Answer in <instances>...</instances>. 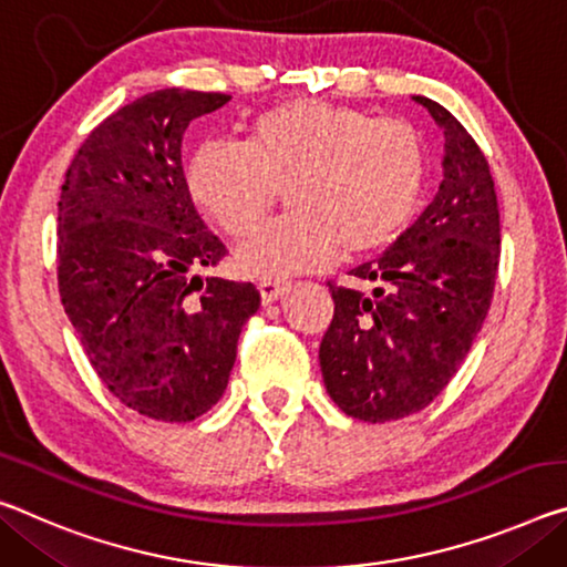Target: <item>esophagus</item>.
Wrapping results in <instances>:
<instances>
[{
  "mask_svg": "<svg viewBox=\"0 0 567 567\" xmlns=\"http://www.w3.org/2000/svg\"><path fill=\"white\" fill-rule=\"evenodd\" d=\"M259 295H262V302H275L280 300L285 292H290V282L287 280H277V277H265V280H259Z\"/></svg>",
  "mask_w": 567,
  "mask_h": 567,
  "instance_id": "obj_1",
  "label": "esophagus"
}]
</instances>
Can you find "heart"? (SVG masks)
Listing matches in <instances>:
<instances>
[{
  "mask_svg": "<svg viewBox=\"0 0 567 567\" xmlns=\"http://www.w3.org/2000/svg\"><path fill=\"white\" fill-rule=\"evenodd\" d=\"M424 174V146L409 123L295 97L255 118L245 146L196 148L186 182L237 239L285 192L292 214L241 245L237 259L255 277H287L336 262L340 251L363 257L391 245L416 212Z\"/></svg>",
  "mask_w": 567,
  "mask_h": 567,
  "instance_id": "heart-1",
  "label": "heart"
}]
</instances>
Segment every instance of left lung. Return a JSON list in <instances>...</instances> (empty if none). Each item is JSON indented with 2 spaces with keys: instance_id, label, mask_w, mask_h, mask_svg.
Segmentation results:
<instances>
[{
  "instance_id": "8db88e82",
  "label": "left lung",
  "mask_w": 567,
  "mask_h": 567,
  "mask_svg": "<svg viewBox=\"0 0 567 567\" xmlns=\"http://www.w3.org/2000/svg\"><path fill=\"white\" fill-rule=\"evenodd\" d=\"M444 131V178L421 217L379 259L350 269L371 292L330 285L320 371L348 416L383 424L426 409L470 353L499 265L489 164L464 125L413 95Z\"/></svg>"
}]
</instances>
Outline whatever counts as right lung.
<instances>
[{"mask_svg":"<svg viewBox=\"0 0 567 567\" xmlns=\"http://www.w3.org/2000/svg\"><path fill=\"white\" fill-rule=\"evenodd\" d=\"M224 103L164 87L123 105L80 146L58 202L62 308L107 391L156 421H194L221 399L259 310L251 282L199 275L227 247L188 194L182 138Z\"/></svg>","mask_w":567,"mask_h":567,"instance_id":"obj_1","label":"right lung"}]
</instances>
